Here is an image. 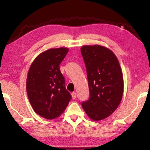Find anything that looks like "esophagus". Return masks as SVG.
I'll use <instances>...</instances> for the list:
<instances>
[{
    "label": "esophagus",
    "instance_id": "obj_1",
    "mask_svg": "<svg viewBox=\"0 0 150 150\" xmlns=\"http://www.w3.org/2000/svg\"><path fill=\"white\" fill-rule=\"evenodd\" d=\"M71 96H72L73 99H75L76 97H77V95H76V93L75 92H73L71 93Z\"/></svg>",
    "mask_w": 150,
    "mask_h": 150
}]
</instances>
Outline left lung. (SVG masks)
Here are the masks:
<instances>
[{"label": "left lung", "instance_id": "1", "mask_svg": "<svg viewBox=\"0 0 150 150\" xmlns=\"http://www.w3.org/2000/svg\"><path fill=\"white\" fill-rule=\"evenodd\" d=\"M86 66L89 98L82 103L88 117L101 120L112 115L120 105L124 91L123 75L117 57L99 45L81 47Z\"/></svg>", "mask_w": 150, "mask_h": 150}]
</instances>
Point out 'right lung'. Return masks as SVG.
Segmentation results:
<instances>
[{
  "label": "right lung",
  "instance_id": "obj_1",
  "mask_svg": "<svg viewBox=\"0 0 150 150\" xmlns=\"http://www.w3.org/2000/svg\"><path fill=\"white\" fill-rule=\"evenodd\" d=\"M68 51L65 47L45 51L36 57L29 69L28 96L34 110L44 118L52 120L59 117L71 99L59 69Z\"/></svg>",
  "mask_w": 150,
  "mask_h": 150
}]
</instances>
